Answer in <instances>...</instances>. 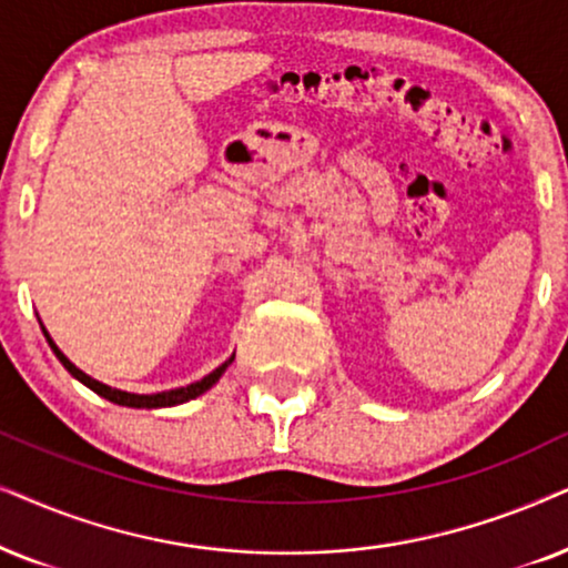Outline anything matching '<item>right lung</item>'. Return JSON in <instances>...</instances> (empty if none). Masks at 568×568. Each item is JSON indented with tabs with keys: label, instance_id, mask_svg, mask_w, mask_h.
<instances>
[{
	"label": "right lung",
	"instance_id": "right-lung-1",
	"mask_svg": "<svg viewBox=\"0 0 568 568\" xmlns=\"http://www.w3.org/2000/svg\"><path fill=\"white\" fill-rule=\"evenodd\" d=\"M43 329V327H41ZM43 335H47V339H49V345H51V351L57 353V358L62 361V366L67 368V372H70L74 379L78 382H82L85 384V387H90L95 392V395H101V397H105L109 399V403H116V405H126V407H171V405H181V403H186V399H194V397H200L202 392H207L210 387H213V384L221 379L223 376V372L225 368L231 366L233 363V358H229L223 363V366H217L213 374H207L205 379H200V382H194V384H189V387H179V389H171V392H158V395H132V392H121V389H111V387H105V384H101V382H95V379H90L88 374H82L78 366H74V363L67 358V355L59 351V347L54 345V339L49 337V332H43Z\"/></svg>",
	"mask_w": 568,
	"mask_h": 568
}]
</instances>
